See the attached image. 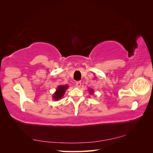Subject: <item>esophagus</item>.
Returning <instances> with one entry per match:
<instances>
[{
  "label": "esophagus",
  "instance_id": "esophagus-1",
  "mask_svg": "<svg viewBox=\"0 0 153 153\" xmlns=\"http://www.w3.org/2000/svg\"><path fill=\"white\" fill-rule=\"evenodd\" d=\"M81 84H81V82H80V81H78V82H76V86L77 87H80Z\"/></svg>",
  "mask_w": 153,
  "mask_h": 153
}]
</instances>
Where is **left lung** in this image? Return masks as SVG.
<instances>
[{
  "mask_svg": "<svg viewBox=\"0 0 153 153\" xmlns=\"http://www.w3.org/2000/svg\"><path fill=\"white\" fill-rule=\"evenodd\" d=\"M89 93H90L91 94H93L94 93V91L93 89H89Z\"/></svg>",
  "mask_w": 153,
  "mask_h": 153,
  "instance_id": "obj_1",
  "label": "left lung"
}]
</instances>
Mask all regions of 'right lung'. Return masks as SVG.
Masks as SVG:
<instances>
[{"mask_svg": "<svg viewBox=\"0 0 153 153\" xmlns=\"http://www.w3.org/2000/svg\"><path fill=\"white\" fill-rule=\"evenodd\" d=\"M68 87L69 86L68 85H59L57 88L56 91L54 92L52 96L53 100L55 101H58L59 100H61L64 95V94H65V92Z\"/></svg>", "mask_w": 153, "mask_h": 153, "instance_id": "right-lung-1", "label": "right lung"}]
</instances>
